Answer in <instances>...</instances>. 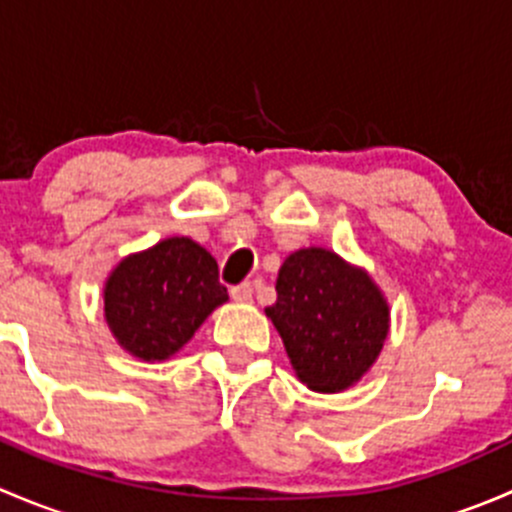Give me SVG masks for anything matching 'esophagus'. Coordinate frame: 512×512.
<instances>
[{
	"label": "esophagus",
	"instance_id": "1",
	"mask_svg": "<svg viewBox=\"0 0 512 512\" xmlns=\"http://www.w3.org/2000/svg\"><path fill=\"white\" fill-rule=\"evenodd\" d=\"M230 294H232V299H235V302H240V304L252 302V285H250V282H242V285L232 287Z\"/></svg>",
	"mask_w": 512,
	"mask_h": 512
}]
</instances>
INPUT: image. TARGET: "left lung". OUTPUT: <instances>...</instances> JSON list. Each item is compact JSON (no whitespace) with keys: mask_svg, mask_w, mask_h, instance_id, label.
<instances>
[{"mask_svg":"<svg viewBox=\"0 0 512 512\" xmlns=\"http://www.w3.org/2000/svg\"><path fill=\"white\" fill-rule=\"evenodd\" d=\"M265 314L297 379L317 394L359 384L391 327L389 302L374 277L327 247H302L282 262L277 302Z\"/></svg>","mask_w":512,"mask_h":512,"instance_id":"obj_1","label":"left lung"}]
</instances>
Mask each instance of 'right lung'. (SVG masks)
I'll list each match as a JSON object with an SVG mask.
<instances>
[{"instance_id": "add662e5", "label": "right lung", "mask_w": 512, "mask_h": 512, "mask_svg": "<svg viewBox=\"0 0 512 512\" xmlns=\"http://www.w3.org/2000/svg\"><path fill=\"white\" fill-rule=\"evenodd\" d=\"M225 302L215 257L178 235L126 255L103 282V319L113 339L148 364L178 354Z\"/></svg>"}]
</instances>
